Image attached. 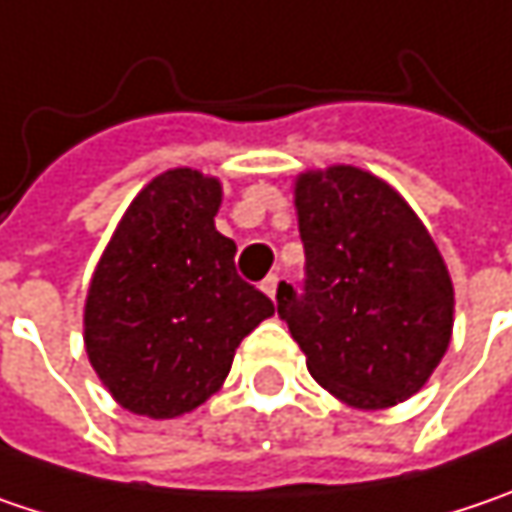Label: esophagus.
I'll use <instances>...</instances> for the list:
<instances>
[{
    "mask_svg": "<svg viewBox=\"0 0 512 512\" xmlns=\"http://www.w3.org/2000/svg\"><path fill=\"white\" fill-rule=\"evenodd\" d=\"M278 284H281V278L278 275H269V278H263V284H260V289L275 301V295H278Z\"/></svg>",
    "mask_w": 512,
    "mask_h": 512,
    "instance_id": "esophagus-1",
    "label": "esophagus"
}]
</instances>
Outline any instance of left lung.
<instances>
[{
	"instance_id": "left-lung-1",
	"label": "left lung",
	"mask_w": 512,
	"mask_h": 512,
	"mask_svg": "<svg viewBox=\"0 0 512 512\" xmlns=\"http://www.w3.org/2000/svg\"><path fill=\"white\" fill-rule=\"evenodd\" d=\"M304 286L278 316L321 388L353 408L417 394L452 339L455 292L432 234L403 196L353 165L295 179Z\"/></svg>"
}]
</instances>
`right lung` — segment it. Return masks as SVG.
Returning a JSON list of instances; mask_svg holds the SVG:
<instances>
[{
	"label": "right lung",
	"mask_w": 512,
	"mask_h": 512,
	"mask_svg": "<svg viewBox=\"0 0 512 512\" xmlns=\"http://www.w3.org/2000/svg\"><path fill=\"white\" fill-rule=\"evenodd\" d=\"M220 179L159 173L130 202L92 275L83 342L118 406L153 420L202 406L234 350L275 304L234 269V240L214 228Z\"/></svg>",
	"instance_id": "add662e5"
}]
</instances>
